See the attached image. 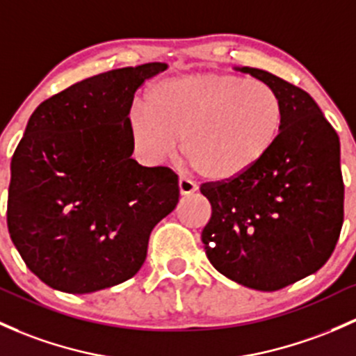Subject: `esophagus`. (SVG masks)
Returning <instances> with one entry per match:
<instances>
[{
    "label": "esophagus",
    "mask_w": 356,
    "mask_h": 356,
    "mask_svg": "<svg viewBox=\"0 0 356 356\" xmlns=\"http://www.w3.org/2000/svg\"><path fill=\"white\" fill-rule=\"evenodd\" d=\"M178 190H179V193H181V195H192L193 192H197V185H195V183L190 178L179 177Z\"/></svg>",
    "instance_id": "34e87169"
}]
</instances>
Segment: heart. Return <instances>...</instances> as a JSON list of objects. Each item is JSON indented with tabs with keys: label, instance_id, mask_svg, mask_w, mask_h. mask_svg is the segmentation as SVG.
Wrapping results in <instances>:
<instances>
[{
	"label": "heart",
	"instance_id": "obj_1",
	"mask_svg": "<svg viewBox=\"0 0 356 356\" xmlns=\"http://www.w3.org/2000/svg\"><path fill=\"white\" fill-rule=\"evenodd\" d=\"M284 103L273 88L234 74L193 72L161 79L129 115L132 146L151 163L177 154L217 181L246 175L277 144Z\"/></svg>",
	"mask_w": 356,
	"mask_h": 356
}]
</instances>
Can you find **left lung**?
Wrapping results in <instances>:
<instances>
[{
  "label": "left lung",
  "instance_id": "obj_1",
  "mask_svg": "<svg viewBox=\"0 0 356 356\" xmlns=\"http://www.w3.org/2000/svg\"><path fill=\"white\" fill-rule=\"evenodd\" d=\"M241 71L277 91L284 127L253 170L200 186L212 207L202 243L224 277L273 292L316 273L334 251L345 216L339 139L307 91L268 71Z\"/></svg>",
  "mask_w": 356,
  "mask_h": 356
}]
</instances>
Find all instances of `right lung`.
Listing matches in <instances>:
<instances>
[{
    "instance_id": "1",
    "label": "right lung",
    "mask_w": 356,
    "mask_h": 356,
    "mask_svg": "<svg viewBox=\"0 0 356 356\" xmlns=\"http://www.w3.org/2000/svg\"><path fill=\"white\" fill-rule=\"evenodd\" d=\"M163 63L91 76L42 102L11 158L10 238L52 289L90 293L132 278L151 231L178 204V177L132 159L129 112Z\"/></svg>"
}]
</instances>
